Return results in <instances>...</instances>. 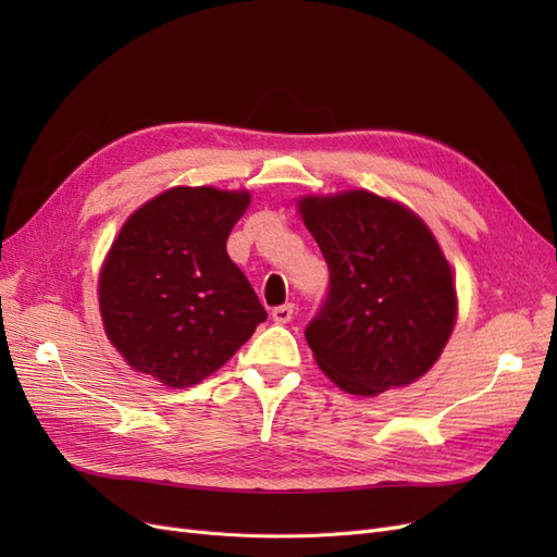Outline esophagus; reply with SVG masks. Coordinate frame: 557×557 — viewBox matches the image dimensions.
Segmentation results:
<instances>
[{"mask_svg":"<svg viewBox=\"0 0 557 557\" xmlns=\"http://www.w3.org/2000/svg\"><path fill=\"white\" fill-rule=\"evenodd\" d=\"M293 313H295V305H281V307H276V309L272 311V318H274V323L285 325V323H290Z\"/></svg>","mask_w":557,"mask_h":557,"instance_id":"esophagus-1","label":"esophagus"}]
</instances>
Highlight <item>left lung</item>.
<instances>
[{
	"mask_svg": "<svg viewBox=\"0 0 557 557\" xmlns=\"http://www.w3.org/2000/svg\"><path fill=\"white\" fill-rule=\"evenodd\" d=\"M299 213L330 267L327 297L305 330L320 369L367 397L423 376L458 311L450 267L428 225L367 190L305 197Z\"/></svg>",
	"mask_w": 557,
	"mask_h": 557,
	"instance_id": "obj_1",
	"label": "left lung"
}]
</instances>
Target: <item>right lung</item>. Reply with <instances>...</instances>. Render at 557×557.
<instances>
[{"instance_id": "1", "label": "right lung", "mask_w": 557, "mask_h": 557, "mask_svg": "<svg viewBox=\"0 0 557 557\" xmlns=\"http://www.w3.org/2000/svg\"><path fill=\"white\" fill-rule=\"evenodd\" d=\"M248 193L172 188L129 215L99 274V311L117 352L170 387L223 367L267 320L227 256Z\"/></svg>"}]
</instances>
